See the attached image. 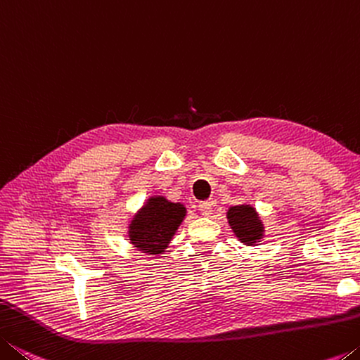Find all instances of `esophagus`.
Instances as JSON below:
<instances>
[{
	"mask_svg": "<svg viewBox=\"0 0 360 360\" xmlns=\"http://www.w3.org/2000/svg\"><path fill=\"white\" fill-rule=\"evenodd\" d=\"M199 212H201L202 215H210L212 214V202L205 201L199 204Z\"/></svg>",
	"mask_w": 360,
	"mask_h": 360,
	"instance_id": "obj_1",
	"label": "esophagus"
}]
</instances>
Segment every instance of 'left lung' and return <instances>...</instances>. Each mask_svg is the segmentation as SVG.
<instances>
[{"mask_svg":"<svg viewBox=\"0 0 360 360\" xmlns=\"http://www.w3.org/2000/svg\"><path fill=\"white\" fill-rule=\"evenodd\" d=\"M226 219L234 236L244 245H257L264 238V225L253 205H233L226 212Z\"/></svg>","mask_w":360,"mask_h":360,"instance_id":"1","label":"left lung"}]
</instances>
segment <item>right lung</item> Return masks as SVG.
<instances>
[{
    "instance_id": "right-lung-1",
    "label": "right lung",
    "mask_w": 360,
    "mask_h": 360,
    "mask_svg": "<svg viewBox=\"0 0 360 360\" xmlns=\"http://www.w3.org/2000/svg\"><path fill=\"white\" fill-rule=\"evenodd\" d=\"M185 217L186 207L181 202L169 201L162 194L150 196L129 221V243L135 250L159 257L166 252Z\"/></svg>"
}]
</instances>
